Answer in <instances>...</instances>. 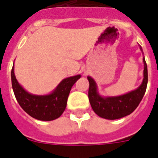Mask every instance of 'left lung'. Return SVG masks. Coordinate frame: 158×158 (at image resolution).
Here are the masks:
<instances>
[{
    "label": "left lung",
    "mask_w": 158,
    "mask_h": 158,
    "mask_svg": "<svg viewBox=\"0 0 158 158\" xmlns=\"http://www.w3.org/2000/svg\"><path fill=\"white\" fill-rule=\"evenodd\" d=\"M140 49L142 52V48ZM144 71L142 84L135 90L118 96L103 97L99 94L94 79L87 76L89 81L88 98L93 110L99 117L114 120L130 114L138 107L146 90L148 83L147 65L143 57Z\"/></svg>",
    "instance_id": "8db88e82"
}]
</instances>
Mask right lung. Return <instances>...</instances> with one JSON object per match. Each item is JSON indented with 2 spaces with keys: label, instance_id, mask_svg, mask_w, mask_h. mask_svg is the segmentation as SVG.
<instances>
[{
  "label": "right lung",
  "instance_id": "add662e5",
  "mask_svg": "<svg viewBox=\"0 0 158 158\" xmlns=\"http://www.w3.org/2000/svg\"><path fill=\"white\" fill-rule=\"evenodd\" d=\"M80 77L77 75L66 78L50 94L38 95L28 92L18 83L14 74V64L11 71L12 86L17 102L28 114L40 121H52L61 116L71 87Z\"/></svg>",
  "mask_w": 158,
  "mask_h": 158
}]
</instances>
